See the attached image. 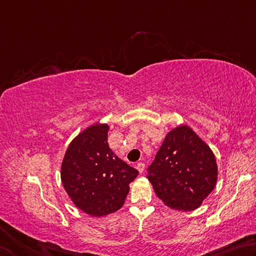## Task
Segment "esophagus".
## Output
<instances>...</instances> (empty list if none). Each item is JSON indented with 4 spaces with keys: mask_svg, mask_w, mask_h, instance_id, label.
<instances>
[{
    "mask_svg": "<svg viewBox=\"0 0 256 256\" xmlns=\"http://www.w3.org/2000/svg\"><path fill=\"white\" fill-rule=\"evenodd\" d=\"M136 168H137L138 172L142 173V172H144V170H145V164L144 163H138V164H136Z\"/></svg>",
    "mask_w": 256,
    "mask_h": 256,
    "instance_id": "1",
    "label": "esophagus"
}]
</instances>
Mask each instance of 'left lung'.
Masks as SVG:
<instances>
[{
  "instance_id": "8db88e82",
  "label": "left lung",
  "mask_w": 256,
  "mask_h": 256,
  "mask_svg": "<svg viewBox=\"0 0 256 256\" xmlns=\"http://www.w3.org/2000/svg\"><path fill=\"white\" fill-rule=\"evenodd\" d=\"M148 170L147 178L156 196L178 212L198 209L218 178L214 152L186 124L168 132Z\"/></svg>"
}]
</instances>
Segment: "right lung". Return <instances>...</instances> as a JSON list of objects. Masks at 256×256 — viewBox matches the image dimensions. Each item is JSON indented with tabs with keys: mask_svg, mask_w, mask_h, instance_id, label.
<instances>
[{
	"mask_svg": "<svg viewBox=\"0 0 256 256\" xmlns=\"http://www.w3.org/2000/svg\"><path fill=\"white\" fill-rule=\"evenodd\" d=\"M108 124H93L70 142L60 166L62 186L76 207L103 217L122 207L138 171L108 144Z\"/></svg>",
	"mask_w": 256,
	"mask_h": 256,
	"instance_id": "obj_1",
	"label": "right lung"
}]
</instances>
